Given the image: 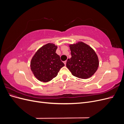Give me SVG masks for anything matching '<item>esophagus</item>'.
<instances>
[{
  "label": "esophagus",
  "instance_id": "esophagus-1",
  "mask_svg": "<svg viewBox=\"0 0 124 124\" xmlns=\"http://www.w3.org/2000/svg\"><path fill=\"white\" fill-rule=\"evenodd\" d=\"M64 62V63H65V65H66V63H67V61H65V62Z\"/></svg>",
  "mask_w": 124,
  "mask_h": 124
}]
</instances>
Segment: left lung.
I'll return each mask as SVG.
<instances>
[{
	"label": "left lung",
	"mask_w": 124,
	"mask_h": 124,
	"mask_svg": "<svg viewBox=\"0 0 124 124\" xmlns=\"http://www.w3.org/2000/svg\"><path fill=\"white\" fill-rule=\"evenodd\" d=\"M71 58L66 66L73 76L86 79L94 74L99 66V60L95 52L88 45L79 42L70 45Z\"/></svg>",
	"instance_id": "left-lung-1"
}]
</instances>
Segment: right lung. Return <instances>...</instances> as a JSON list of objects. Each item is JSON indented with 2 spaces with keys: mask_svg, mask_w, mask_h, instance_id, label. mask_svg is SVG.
<instances>
[{
  "mask_svg": "<svg viewBox=\"0 0 124 124\" xmlns=\"http://www.w3.org/2000/svg\"><path fill=\"white\" fill-rule=\"evenodd\" d=\"M57 46L48 43L41 47L33 56L31 68L35 77L40 81L47 82L57 76L58 72L65 66L56 53Z\"/></svg>",
  "mask_w": 124,
  "mask_h": 124,
  "instance_id": "1",
  "label": "right lung"
}]
</instances>
